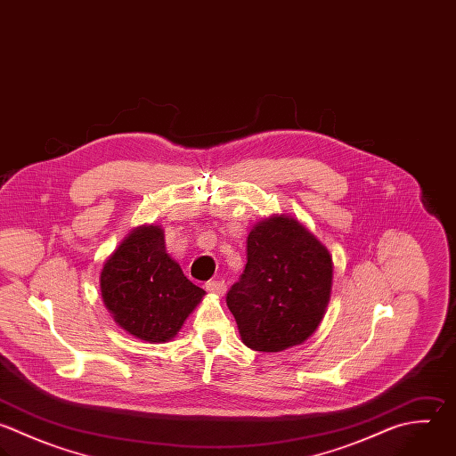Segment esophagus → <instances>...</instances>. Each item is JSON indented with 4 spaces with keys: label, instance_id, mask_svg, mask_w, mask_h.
<instances>
[{
    "label": "esophagus",
    "instance_id": "1",
    "mask_svg": "<svg viewBox=\"0 0 456 456\" xmlns=\"http://www.w3.org/2000/svg\"><path fill=\"white\" fill-rule=\"evenodd\" d=\"M207 290L217 296H223L226 292V283L223 280H212L207 283Z\"/></svg>",
    "mask_w": 456,
    "mask_h": 456
}]
</instances>
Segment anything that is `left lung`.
<instances>
[{
  "label": "left lung",
  "instance_id": "left-lung-1",
  "mask_svg": "<svg viewBox=\"0 0 456 456\" xmlns=\"http://www.w3.org/2000/svg\"><path fill=\"white\" fill-rule=\"evenodd\" d=\"M333 283L328 248L292 216L258 221L248 264L226 303L242 342L265 353L303 344L321 324Z\"/></svg>",
  "mask_w": 456,
  "mask_h": 456
}]
</instances>
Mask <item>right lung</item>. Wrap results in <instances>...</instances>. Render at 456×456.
Masks as SVG:
<instances>
[{"mask_svg":"<svg viewBox=\"0 0 456 456\" xmlns=\"http://www.w3.org/2000/svg\"><path fill=\"white\" fill-rule=\"evenodd\" d=\"M100 290L114 321L151 344L175 338L207 294L167 255L159 224L137 226L121 240L103 264Z\"/></svg>","mask_w":456,"mask_h":456,"instance_id":"obj_1","label":"right lung"}]
</instances>
